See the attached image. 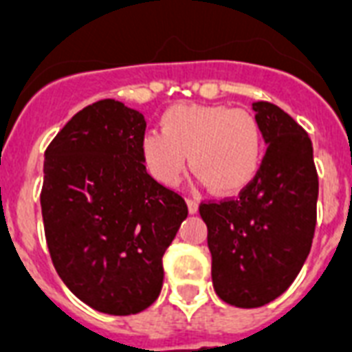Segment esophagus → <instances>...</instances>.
I'll use <instances>...</instances> for the list:
<instances>
[{
	"instance_id": "34e87169",
	"label": "esophagus",
	"mask_w": 352,
	"mask_h": 352,
	"mask_svg": "<svg viewBox=\"0 0 352 352\" xmlns=\"http://www.w3.org/2000/svg\"><path fill=\"white\" fill-rule=\"evenodd\" d=\"M188 203V210H190V214H197L199 210V203L195 199H186Z\"/></svg>"
}]
</instances>
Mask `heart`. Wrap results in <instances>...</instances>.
I'll use <instances>...</instances> for the list:
<instances>
[{"label":"heart","mask_w":352,"mask_h":352,"mask_svg":"<svg viewBox=\"0 0 352 352\" xmlns=\"http://www.w3.org/2000/svg\"><path fill=\"white\" fill-rule=\"evenodd\" d=\"M221 195L245 190L261 168L263 133L254 115L221 104H175L160 117V131L140 140L144 168L173 186L188 164Z\"/></svg>","instance_id":"b5f03b06"}]
</instances>
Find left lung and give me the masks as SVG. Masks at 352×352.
Here are the masks:
<instances>
[{"instance_id": "obj_1", "label": "left lung", "mask_w": 352, "mask_h": 352, "mask_svg": "<svg viewBox=\"0 0 352 352\" xmlns=\"http://www.w3.org/2000/svg\"><path fill=\"white\" fill-rule=\"evenodd\" d=\"M267 153L235 199L199 206L221 300L256 309L289 289L311 252L318 173L305 129L270 102L252 104Z\"/></svg>"}]
</instances>
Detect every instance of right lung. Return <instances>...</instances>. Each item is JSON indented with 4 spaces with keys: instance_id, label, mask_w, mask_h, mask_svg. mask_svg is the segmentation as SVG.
Returning a JSON list of instances; mask_svg holds the SVG:
<instances>
[{
    "instance_id": "right-lung-1",
    "label": "right lung",
    "mask_w": 352,
    "mask_h": 352,
    "mask_svg": "<svg viewBox=\"0 0 352 352\" xmlns=\"http://www.w3.org/2000/svg\"><path fill=\"white\" fill-rule=\"evenodd\" d=\"M142 113L117 100L84 107L49 144L41 215L58 276L85 305L129 316L164 281L162 256L188 206L144 168Z\"/></svg>"
}]
</instances>
